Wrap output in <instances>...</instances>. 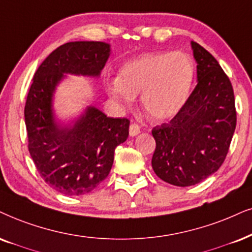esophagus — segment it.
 I'll return each mask as SVG.
<instances>
[{
  "label": "esophagus",
  "instance_id": "34e87169",
  "mask_svg": "<svg viewBox=\"0 0 252 252\" xmlns=\"http://www.w3.org/2000/svg\"><path fill=\"white\" fill-rule=\"evenodd\" d=\"M141 132V129H139V126L137 123H131L129 126V133L130 136H136Z\"/></svg>",
  "mask_w": 252,
  "mask_h": 252
}]
</instances>
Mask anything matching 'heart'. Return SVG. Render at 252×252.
Segmentation results:
<instances>
[{
	"instance_id": "1",
	"label": "heart",
	"mask_w": 252,
	"mask_h": 252,
	"mask_svg": "<svg viewBox=\"0 0 252 252\" xmlns=\"http://www.w3.org/2000/svg\"><path fill=\"white\" fill-rule=\"evenodd\" d=\"M195 65L183 52L150 53L122 66L119 80L109 86V94L124 104L142 93L143 109L150 119L174 116L190 94Z\"/></svg>"
}]
</instances>
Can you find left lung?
Wrapping results in <instances>:
<instances>
[{"label": "left lung", "instance_id": "8db88e82", "mask_svg": "<svg viewBox=\"0 0 252 252\" xmlns=\"http://www.w3.org/2000/svg\"><path fill=\"white\" fill-rule=\"evenodd\" d=\"M197 84L170 122L156 126L152 136L155 173L174 186H192L223 164L236 128L234 89L214 57L192 41Z\"/></svg>", "mask_w": 252, "mask_h": 252}]
</instances>
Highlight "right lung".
<instances>
[{"label":"right lung","instance_id":"right-lung-1","mask_svg":"<svg viewBox=\"0 0 252 252\" xmlns=\"http://www.w3.org/2000/svg\"><path fill=\"white\" fill-rule=\"evenodd\" d=\"M109 52L102 41L63 44L40 63L29 89L24 108L29 152L45 183L65 195L96 189L109 174L115 148L128 138L130 121L126 117H107L91 107L72 128L60 129L51 109L63 73L97 76Z\"/></svg>","mask_w":252,"mask_h":252}]
</instances>
